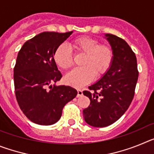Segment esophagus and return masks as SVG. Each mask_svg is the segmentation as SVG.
<instances>
[{"label":"esophagus","mask_w":154,"mask_h":154,"mask_svg":"<svg viewBox=\"0 0 154 154\" xmlns=\"http://www.w3.org/2000/svg\"><path fill=\"white\" fill-rule=\"evenodd\" d=\"M77 92H78V94H77V97H80L83 95V92H82V89H77Z\"/></svg>","instance_id":"34e87169"}]
</instances>
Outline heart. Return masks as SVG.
I'll return each mask as SVG.
<instances>
[{
  "label": "heart",
  "mask_w": 154,
  "mask_h": 154,
  "mask_svg": "<svg viewBox=\"0 0 154 154\" xmlns=\"http://www.w3.org/2000/svg\"><path fill=\"white\" fill-rule=\"evenodd\" d=\"M71 46L77 55H84L82 67L76 68L65 77L69 85L80 88L93 80L95 75L101 77L106 73L113 61L114 53L109 45L100 44L98 39L88 36L75 39ZM54 61L62 69H69L73 65L72 54L69 48L61 45L54 52Z\"/></svg>",
  "instance_id": "b5f03b06"
}]
</instances>
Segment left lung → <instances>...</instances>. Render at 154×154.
Here are the masks:
<instances>
[{"label":"left lung","mask_w":154,"mask_h":154,"mask_svg":"<svg viewBox=\"0 0 154 154\" xmlns=\"http://www.w3.org/2000/svg\"><path fill=\"white\" fill-rule=\"evenodd\" d=\"M106 36L114 53L111 67L83 92L90 99L89 107L83 109L84 119L95 127L109 126L125 113L135 94L139 75L137 57L126 41L110 34Z\"/></svg>","instance_id":"8db88e82"}]
</instances>
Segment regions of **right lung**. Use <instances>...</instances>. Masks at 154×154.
<instances>
[{
    "instance_id": "1",
    "label": "right lung",
    "mask_w": 154,
    "mask_h": 154,
    "mask_svg": "<svg viewBox=\"0 0 154 154\" xmlns=\"http://www.w3.org/2000/svg\"><path fill=\"white\" fill-rule=\"evenodd\" d=\"M72 33L42 32L27 41L18 52L14 68L16 99L27 118L37 124L58 122L65 104L77 96L72 87L52 85L62 77L54 52Z\"/></svg>"
}]
</instances>
